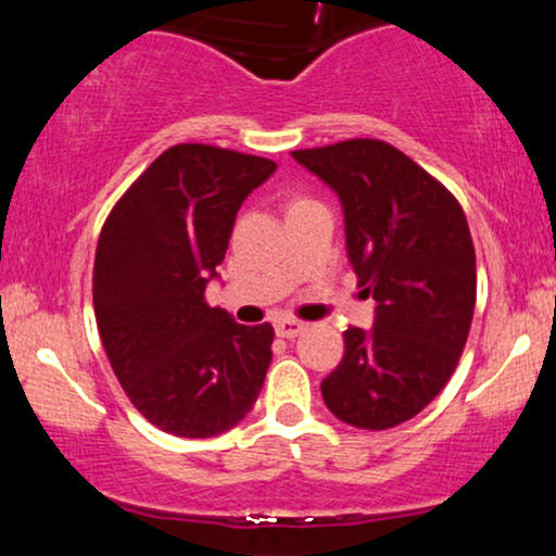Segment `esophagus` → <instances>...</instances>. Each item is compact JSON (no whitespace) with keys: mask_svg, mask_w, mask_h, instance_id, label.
<instances>
[{"mask_svg":"<svg viewBox=\"0 0 556 556\" xmlns=\"http://www.w3.org/2000/svg\"><path fill=\"white\" fill-rule=\"evenodd\" d=\"M303 329L305 324L295 321V318H279L277 321V334L285 337V340H292V337H298Z\"/></svg>","mask_w":556,"mask_h":556,"instance_id":"obj_1","label":"esophagus"}]
</instances>
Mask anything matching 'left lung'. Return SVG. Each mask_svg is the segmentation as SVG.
<instances>
[{
    "label": "left lung",
    "mask_w": 556,
    "mask_h": 556,
    "mask_svg": "<svg viewBox=\"0 0 556 556\" xmlns=\"http://www.w3.org/2000/svg\"><path fill=\"white\" fill-rule=\"evenodd\" d=\"M292 156L340 195L350 264L376 300L374 329L344 331L324 402L355 429H392L442 392L463 355L476 308L468 219L437 177L384 140Z\"/></svg>",
    "instance_id": "left-lung-1"
}]
</instances>
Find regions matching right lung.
Segmentation results:
<instances>
[{
    "label": "right lung",
    "mask_w": 556,
    "mask_h": 556,
    "mask_svg": "<svg viewBox=\"0 0 556 556\" xmlns=\"http://www.w3.org/2000/svg\"><path fill=\"white\" fill-rule=\"evenodd\" d=\"M271 159L206 143L164 151L114 203L93 261L96 327L149 424L206 439L240 424L271 363V324L242 327L206 303L248 193Z\"/></svg>",
    "instance_id": "add662e5"
}]
</instances>
